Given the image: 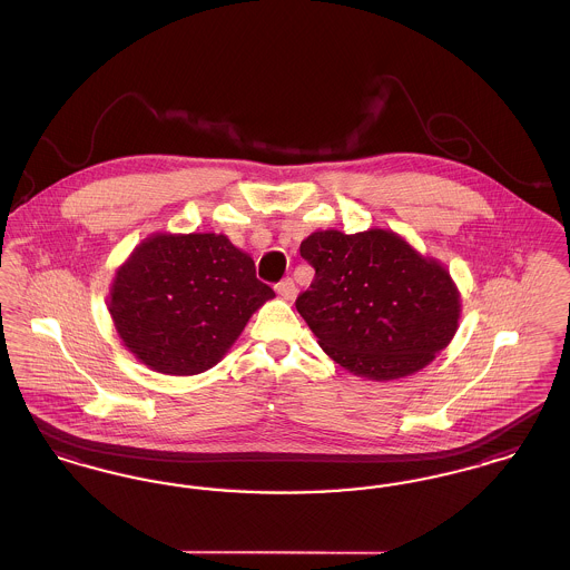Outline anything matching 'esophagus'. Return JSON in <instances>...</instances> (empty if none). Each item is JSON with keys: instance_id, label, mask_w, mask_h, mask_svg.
Instances as JSON below:
<instances>
[{"instance_id": "34e87169", "label": "esophagus", "mask_w": 570, "mask_h": 570, "mask_svg": "<svg viewBox=\"0 0 570 570\" xmlns=\"http://www.w3.org/2000/svg\"><path fill=\"white\" fill-rule=\"evenodd\" d=\"M276 294H278L283 301H294L296 294H298V289H296V285H294L292 278H283V281L276 285Z\"/></svg>"}]
</instances>
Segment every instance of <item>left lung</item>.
Here are the masks:
<instances>
[{
    "mask_svg": "<svg viewBox=\"0 0 570 570\" xmlns=\"http://www.w3.org/2000/svg\"><path fill=\"white\" fill-rule=\"evenodd\" d=\"M301 255L315 278L296 308L320 347L350 374L404 379L454 340L460 292L450 269L402 235L315 230L303 239Z\"/></svg>",
    "mask_w": 570,
    "mask_h": 570,
    "instance_id": "1",
    "label": "left lung"
}]
</instances>
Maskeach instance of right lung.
Wrapping results in <instances>:
<instances>
[{
  "label": "right lung",
  "mask_w": 570,
  "mask_h": 570,
  "mask_svg": "<svg viewBox=\"0 0 570 570\" xmlns=\"http://www.w3.org/2000/svg\"><path fill=\"white\" fill-rule=\"evenodd\" d=\"M274 298L223 233H153L116 269L108 311L122 345L153 372L212 370Z\"/></svg>",
  "instance_id": "add662e5"
}]
</instances>
